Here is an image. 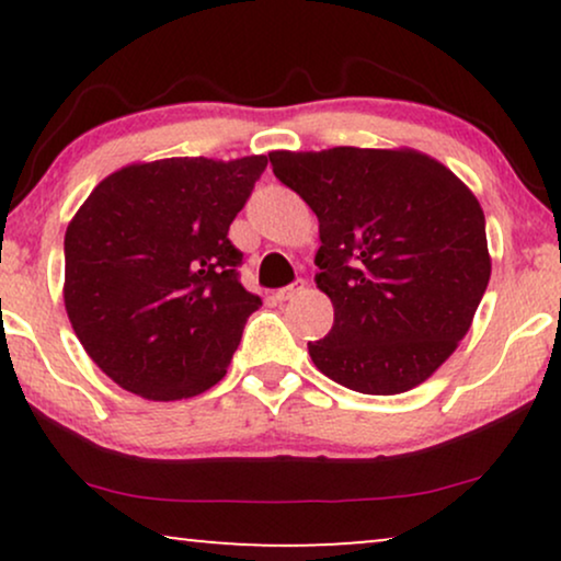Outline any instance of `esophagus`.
<instances>
[{
  "label": "esophagus",
  "mask_w": 561,
  "mask_h": 561,
  "mask_svg": "<svg viewBox=\"0 0 561 561\" xmlns=\"http://www.w3.org/2000/svg\"><path fill=\"white\" fill-rule=\"evenodd\" d=\"M304 286H306V283H304L301 278H298V280H294V283H290V286H286V288H278V290H275V298H278V301H290V298H294V296H298V294H301V290H304Z\"/></svg>",
  "instance_id": "obj_1"
}]
</instances>
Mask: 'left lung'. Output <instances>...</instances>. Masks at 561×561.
<instances>
[{"instance_id": "obj_1", "label": "left lung", "mask_w": 561, "mask_h": 561, "mask_svg": "<svg viewBox=\"0 0 561 561\" xmlns=\"http://www.w3.org/2000/svg\"><path fill=\"white\" fill-rule=\"evenodd\" d=\"M275 179L319 217L317 286L334 327L313 365L367 396L424 382L467 334L490 280L485 214L416 150L271 152Z\"/></svg>"}]
</instances>
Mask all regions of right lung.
<instances>
[{"label":"right lung","mask_w":561,"mask_h":561,"mask_svg":"<svg viewBox=\"0 0 561 561\" xmlns=\"http://www.w3.org/2000/svg\"><path fill=\"white\" fill-rule=\"evenodd\" d=\"M265 156L168 158L106 175L66 229L68 319L129 393L179 401L225 378L260 298L240 283L229 225Z\"/></svg>","instance_id":"obj_1"}]
</instances>
